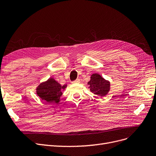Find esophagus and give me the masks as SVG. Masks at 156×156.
Here are the masks:
<instances>
[{
  "instance_id": "obj_1",
  "label": "esophagus",
  "mask_w": 156,
  "mask_h": 156,
  "mask_svg": "<svg viewBox=\"0 0 156 156\" xmlns=\"http://www.w3.org/2000/svg\"><path fill=\"white\" fill-rule=\"evenodd\" d=\"M80 82V80L79 79H77V80H76L75 81H73L72 83H79Z\"/></svg>"
}]
</instances>
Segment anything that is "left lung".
Returning <instances> with one entry per match:
<instances>
[{"label": "left lung", "mask_w": 156, "mask_h": 156, "mask_svg": "<svg viewBox=\"0 0 156 156\" xmlns=\"http://www.w3.org/2000/svg\"><path fill=\"white\" fill-rule=\"evenodd\" d=\"M88 85L91 92L101 97L105 96L111 89L109 81L105 80L98 73L92 74L90 80L88 82Z\"/></svg>", "instance_id": "left-lung-1"}]
</instances>
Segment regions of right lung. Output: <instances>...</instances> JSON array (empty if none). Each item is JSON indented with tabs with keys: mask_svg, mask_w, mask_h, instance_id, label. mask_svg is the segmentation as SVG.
I'll use <instances>...</instances> for the list:
<instances>
[{
	"mask_svg": "<svg viewBox=\"0 0 156 156\" xmlns=\"http://www.w3.org/2000/svg\"><path fill=\"white\" fill-rule=\"evenodd\" d=\"M67 85H61L54 78H50L44 82L41 83L36 88V92L40 99L48 104H58L62 92Z\"/></svg>",
	"mask_w": 156,
	"mask_h": 156,
	"instance_id": "right-lung-1",
	"label": "right lung"
}]
</instances>
